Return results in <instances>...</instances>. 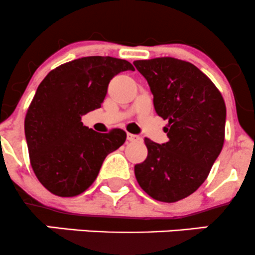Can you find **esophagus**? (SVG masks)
<instances>
[{"mask_svg": "<svg viewBox=\"0 0 255 255\" xmlns=\"http://www.w3.org/2000/svg\"><path fill=\"white\" fill-rule=\"evenodd\" d=\"M140 139V136L136 134H132V133H128L127 134V140L128 141H138Z\"/></svg>", "mask_w": 255, "mask_h": 255, "instance_id": "esophagus-1", "label": "esophagus"}]
</instances>
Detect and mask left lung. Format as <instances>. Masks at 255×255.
<instances>
[{
	"instance_id": "1",
	"label": "left lung",
	"mask_w": 255,
	"mask_h": 255,
	"mask_svg": "<svg viewBox=\"0 0 255 255\" xmlns=\"http://www.w3.org/2000/svg\"><path fill=\"white\" fill-rule=\"evenodd\" d=\"M148 82L156 114L168 120V141L145 138L148 156L135 178L155 200L175 203L204 183L225 140L226 105L213 82L194 64L173 57L134 61Z\"/></svg>"
}]
</instances>
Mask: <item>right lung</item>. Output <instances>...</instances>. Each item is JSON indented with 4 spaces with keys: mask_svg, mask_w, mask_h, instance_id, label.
<instances>
[{
    "mask_svg": "<svg viewBox=\"0 0 255 255\" xmlns=\"http://www.w3.org/2000/svg\"><path fill=\"white\" fill-rule=\"evenodd\" d=\"M133 69L126 60L89 56L61 64L40 83L24 130L34 173L52 194L87 191L105 157L126 141L125 130L98 133L83 126L82 116L100 109L110 80Z\"/></svg>",
    "mask_w": 255,
    "mask_h": 255,
    "instance_id": "add662e5",
    "label": "right lung"
}]
</instances>
